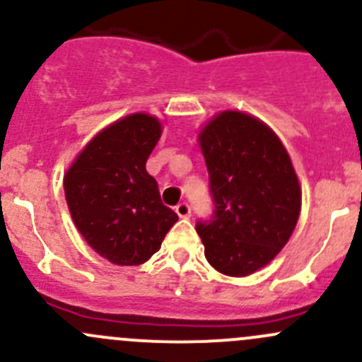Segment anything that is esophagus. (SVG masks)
<instances>
[{
	"instance_id": "1",
	"label": "esophagus",
	"mask_w": 362,
	"mask_h": 362,
	"mask_svg": "<svg viewBox=\"0 0 362 362\" xmlns=\"http://www.w3.org/2000/svg\"><path fill=\"white\" fill-rule=\"evenodd\" d=\"M175 211H177V215H178V217H182V218H187L189 215H191V204H189V203H185V202L178 203L177 206H175Z\"/></svg>"
}]
</instances>
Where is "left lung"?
<instances>
[{"label": "left lung", "mask_w": 362, "mask_h": 362, "mask_svg": "<svg viewBox=\"0 0 362 362\" xmlns=\"http://www.w3.org/2000/svg\"><path fill=\"white\" fill-rule=\"evenodd\" d=\"M214 214L198 221L217 272L247 276L284 249L298 224L301 189L275 133L243 112H221L199 133Z\"/></svg>", "instance_id": "8db88e82"}]
</instances>
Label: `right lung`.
<instances>
[{
  "label": "right lung",
  "mask_w": 362,
  "mask_h": 362,
  "mask_svg": "<svg viewBox=\"0 0 362 362\" xmlns=\"http://www.w3.org/2000/svg\"><path fill=\"white\" fill-rule=\"evenodd\" d=\"M160 133L156 117L131 113L100 131L64 175L76 229L113 264H144L178 221L145 170Z\"/></svg>",
  "instance_id": "right-lung-1"
}]
</instances>
